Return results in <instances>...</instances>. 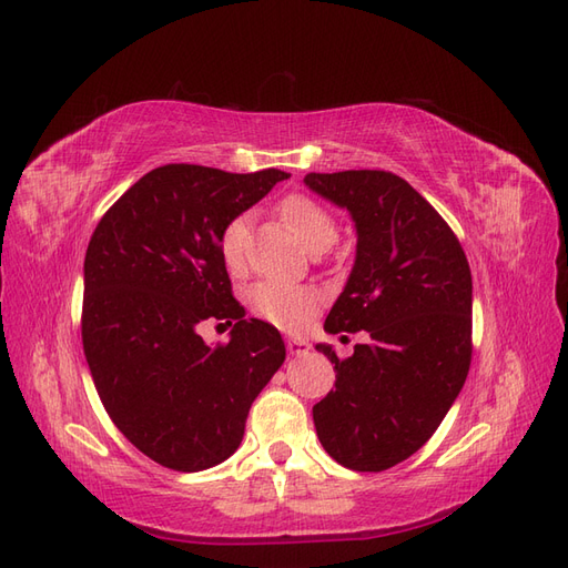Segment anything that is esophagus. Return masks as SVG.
Returning a JSON list of instances; mask_svg holds the SVG:
<instances>
[{
  "label": "esophagus",
  "instance_id": "esophagus-1",
  "mask_svg": "<svg viewBox=\"0 0 568 568\" xmlns=\"http://www.w3.org/2000/svg\"><path fill=\"white\" fill-rule=\"evenodd\" d=\"M286 351H288L291 355H303V353L311 351V343H307L305 338L291 336V338H286Z\"/></svg>",
  "mask_w": 568,
  "mask_h": 568
}]
</instances>
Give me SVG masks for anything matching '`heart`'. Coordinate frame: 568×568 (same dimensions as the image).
I'll list each match as a JSON object with an SVG mask.
<instances>
[{"instance_id": "obj_1", "label": "heart", "mask_w": 568, "mask_h": 568, "mask_svg": "<svg viewBox=\"0 0 568 568\" xmlns=\"http://www.w3.org/2000/svg\"><path fill=\"white\" fill-rule=\"evenodd\" d=\"M280 215L296 234L305 251L329 248L336 239V222L322 205L307 196H286L280 205ZM248 251V217L239 215L227 222L220 236L222 261L239 272L246 263ZM251 307L257 317L280 326L286 332H296L307 324L317 307V294L305 286L261 282L251 288Z\"/></svg>"}]
</instances>
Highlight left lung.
Wrapping results in <instances>:
<instances>
[{
	"label": "left lung",
	"instance_id": "8db88e82",
	"mask_svg": "<svg viewBox=\"0 0 568 568\" xmlns=\"http://www.w3.org/2000/svg\"><path fill=\"white\" fill-rule=\"evenodd\" d=\"M346 209L357 246L324 332H367L351 357L329 343L336 388L313 407L322 448L355 471H384L434 436L471 363V270L457 236L419 192L384 170L307 173Z\"/></svg>",
	"mask_w": 568,
	"mask_h": 568
}]
</instances>
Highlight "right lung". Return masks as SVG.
I'll return each instance as SVG.
<instances>
[{
  "instance_id": "obj_1",
  "label": "right lung",
  "mask_w": 568,
  "mask_h": 568,
  "mask_svg": "<svg viewBox=\"0 0 568 568\" xmlns=\"http://www.w3.org/2000/svg\"><path fill=\"white\" fill-rule=\"evenodd\" d=\"M170 163L151 170L97 225L84 255L82 348L101 403L136 450L175 471L225 462L251 403L286 357L282 334L244 320L220 253L227 222L286 180ZM205 318L235 322L209 347Z\"/></svg>"
}]
</instances>
